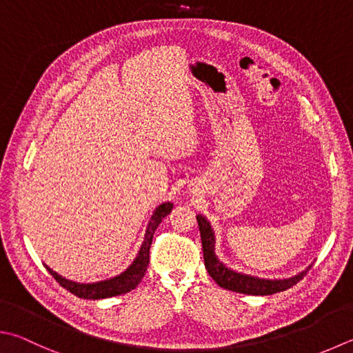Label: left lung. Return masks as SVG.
<instances>
[{"instance_id":"8db88e82","label":"left lung","mask_w":353,"mask_h":353,"mask_svg":"<svg viewBox=\"0 0 353 353\" xmlns=\"http://www.w3.org/2000/svg\"><path fill=\"white\" fill-rule=\"evenodd\" d=\"M199 223V232H201V241L203 248V261L205 268H207L210 276L216 281V284L232 290L236 293L243 294H254V296H267V294H274L284 292L287 288L298 284L301 279L305 276V273L310 270V267H305L303 272L293 274L290 278H259L253 274L242 273L233 270L227 264L217 258L216 254V234L211 222L203 214L196 216Z\"/></svg>"}]
</instances>
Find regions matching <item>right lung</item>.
I'll list each match as a JSON object with an SVG mask.
<instances>
[{"label": "right lung", "instance_id": "add662e5", "mask_svg": "<svg viewBox=\"0 0 353 353\" xmlns=\"http://www.w3.org/2000/svg\"><path fill=\"white\" fill-rule=\"evenodd\" d=\"M171 210L172 202H162L159 207H156V210L152 211V214L150 217L148 225H146L143 242L139 248L136 258L132 259L131 264L128 265L123 272L115 274V276L95 281V283H77V281L61 276V274L54 272L52 268L46 265L48 272L52 274L57 283H60L63 288H66L68 292L81 299H105L134 290L145 276L146 267L150 264V248L156 228L159 227V223L162 222L163 217L171 213Z\"/></svg>", "mask_w": 353, "mask_h": 353}]
</instances>
